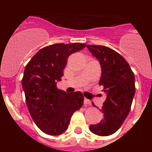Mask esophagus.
<instances>
[{
  "instance_id": "1",
  "label": "esophagus",
  "mask_w": 152,
  "mask_h": 152,
  "mask_svg": "<svg viewBox=\"0 0 152 152\" xmlns=\"http://www.w3.org/2000/svg\"><path fill=\"white\" fill-rule=\"evenodd\" d=\"M84 103L85 104V105H91V100H88V99H87V98H84Z\"/></svg>"
}]
</instances>
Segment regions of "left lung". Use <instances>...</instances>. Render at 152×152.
<instances>
[{
  "mask_svg": "<svg viewBox=\"0 0 152 152\" xmlns=\"http://www.w3.org/2000/svg\"><path fill=\"white\" fill-rule=\"evenodd\" d=\"M87 48L100 62L102 74L99 84L107 94L101 109L103 119L91 125L90 130L107 136L120 128L129 113L135 93V75L129 63L116 51L103 45H88ZM92 105L95 107L94 103Z\"/></svg>",
  "mask_w": 152,
  "mask_h": 152,
  "instance_id": "left-lung-1",
  "label": "left lung"
}]
</instances>
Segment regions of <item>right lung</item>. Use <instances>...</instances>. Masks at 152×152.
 <instances>
[{"label":"right lung","instance_id":"1","mask_svg":"<svg viewBox=\"0 0 152 152\" xmlns=\"http://www.w3.org/2000/svg\"><path fill=\"white\" fill-rule=\"evenodd\" d=\"M86 44L56 43L40 49L24 70L22 86L33 121L44 133L58 135L66 131L70 119L82 107L80 91L67 93L57 88L68 56Z\"/></svg>","mask_w":152,"mask_h":152}]
</instances>
